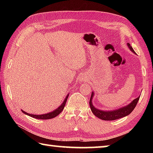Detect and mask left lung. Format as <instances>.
<instances>
[{"instance_id":"8db88e82","label":"left lung","mask_w":153,"mask_h":153,"mask_svg":"<svg viewBox=\"0 0 153 153\" xmlns=\"http://www.w3.org/2000/svg\"><path fill=\"white\" fill-rule=\"evenodd\" d=\"M128 46L129 48V49H130L133 53H135V51H134L133 48L131 47L129 43H128ZM93 95H94V92H92L91 94V97H90V102H89L90 107V108H91L92 112L96 116V117L101 119L102 120H106V121L115 120H117V119L122 118L123 117H126L127 115H128L129 114H130L131 112H132L133 110L134 109V108L136 107V106L137 105V103H138L140 98V97H138L137 98H136V99H134L133 101L130 103V104L126 106V107L121 108L120 109L115 110V111H104L97 109V108H96L94 106H93L92 103Z\"/></svg>"}]
</instances>
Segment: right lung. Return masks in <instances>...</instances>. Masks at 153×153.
<instances>
[{"label":"right lung","instance_id":"1","mask_svg":"<svg viewBox=\"0 0 153 153\" xmlns=\"http://www.w3.org/2000/svg\"><path fill=\"white\" fill-rule=\"evenodd\" d=\"M68 96H69V94L67 96V97L65 98V99L64 102L62 103V105L60 106V107H59L58 108H56V110H55L51 113L43 114V115H33V114H29V113H27L26 112H25V111H22H22L24 114H26V115H29V116H30V117H33V118L39 119V120H49V119H52L53 117H55L56 116H57L59 114H60L62 112V111L63 110L65 106L67 98H68Z\"/></svg>","mask_w":153,"mask_h":153}]
</instances>
